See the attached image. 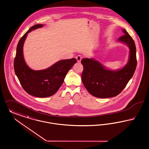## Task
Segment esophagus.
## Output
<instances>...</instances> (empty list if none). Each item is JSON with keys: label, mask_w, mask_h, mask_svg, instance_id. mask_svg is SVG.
I'll return each instance as SVG.
<instances>
[{"label": "esophagus", "mask_w": 149, "mask_h": 149, "mask_svg": "<svg viewBox=\"0 0 149 149\" xmlns=\"http://www.w3.org/2000/svg\"><path fill=\"white\" fill-rule=\"evenodd\" d=\"M76 59H77V61L78 62H81V61L82 60V56H81V55H78L77 56H76Z\"/></svg>", "instance_id": "obj_1"}]
</instances>
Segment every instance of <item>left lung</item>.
<instances>
[{"instance_id":"8db88e82","label":"left lung","mask_w":149,"mask_h":149,"mask_svg":"<svg viewBox=\"0 0 149 149\" xmlns=\"http://www.w3.org/2000/svg\"><path fill=\"white\" fill-rule=\"evenodd\" d=\"M124 35L118 40L130 48V57L127 64L122 69L110 70L93 58H84L82 81L88 92L99 98L116 96L125 88L132 77L137 65L136 49L131 36L125 29Z\"/></svg>"}]
</instances>
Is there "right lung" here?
I'll return each instance as SVG.
<instances>
[{"label": "right lung", "instance_id": "obj_1", "mask_svg": "<svg viewBox=\"0 0 149 149\" xmlns=\"http://www.w3.org/2000/svg\"><path fill=\"white\" fill-rule=\"evenodd\" d=\"M42 24L33 26L19 40L14 61V69L17 77L25 91L38 97H47L55 94L62 86L67 72L77 62L75 58L61 60L49 68L34 71L25 62L23 47L28 33L41 28Z\"/></svg>", "mask_w": 149, "mask_h": 149}]
</instances>
